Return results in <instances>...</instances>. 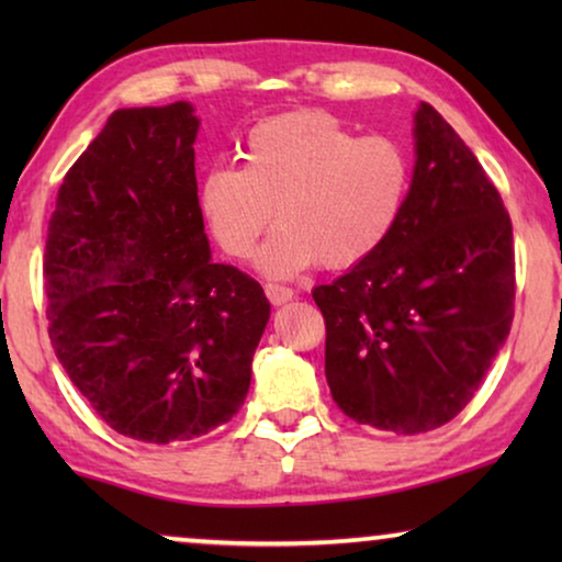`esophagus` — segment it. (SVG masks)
I'll return each mask as SVG.
<instances>
[{
	"instance_id": "obj_1",
	"label": "esophagus",
	"mask_w": 562,
	"mask_h": 562,
	"mask_svg": "<svg viewBox=\"0 0 562 562\" xmlns=\"http://www.w3.org/2000/svg\"><path fill=\"white\" fill-rule=\"evenodd\" d=\"M266 296H268V302L271 304H286L291 296H294V291H291L289 286H281V283H266Z\"/></svg>"
}]
</instances>
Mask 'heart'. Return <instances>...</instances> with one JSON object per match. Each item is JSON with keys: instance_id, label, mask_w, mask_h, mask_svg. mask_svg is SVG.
I'll use <instances>...</instances> for the list:
<instances>
[{"instance_id": "obj_1", "label": "heart", "mask_w": 562, "mask_h": 562, "mask_svg": "<svg viewBox=\"0 0 562 562\" xmlns=\"http://www.w3.org/2000/svg\"><path fill=\"white\" fill-rule=\"evenodd\" d=\"M243 166L204 176V217L229 256L258 252V268L289 279L319 260L352 268L371 258L402 220L412 189L409 150L394 137H360L335 114L286 112L250 127Z\"/></svg>"}]
</instances>
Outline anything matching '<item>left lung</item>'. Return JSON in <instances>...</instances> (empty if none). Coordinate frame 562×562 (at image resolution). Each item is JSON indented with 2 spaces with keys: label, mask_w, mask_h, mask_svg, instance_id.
<instances>
[{
  "label": "left lung",
  "mask_w": 562,
  "mask_h": 562,
  "mask_svg": "<svg viewBox=\"0 0 562 562\" xmlns=\"http://www.w3.org/2000/svg\"><path fill=\"white\" fill-rule=\"evenodd\" d=\"M414 122L417 166L394 233L312 291L335 404L396 435L429 432L465 409L509 335L517 291L496 187L432 104Z\"/></svg>",
  "instance_id": "8db88e82"
}]
</instances>
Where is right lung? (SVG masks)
Wrapping results in <instances>:
<instances>
[{
  "instance_id": "obj_1",
  "label": "right lung",
  "mask_w": 562,
  "mask_h": 562,
  "mask_svg": "<svg viewBox=\"0 0 562 562\" xmlns=\"http://www.w3.org/2000/svg\"><path fill=\"white\" fill-rule=\"evenodd\" d=\"M187 102L110 114L68 168L48 222V335L114 432L150 445L225 425L250 389L271 304L212 263Z\"/></svg>"
}]
</instances>
